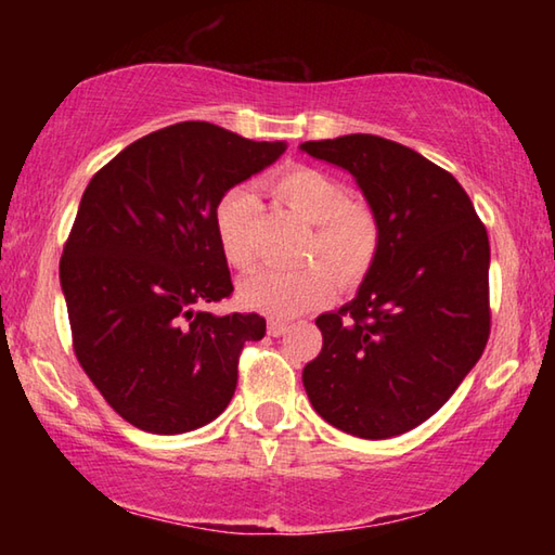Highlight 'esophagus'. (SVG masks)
Instances as JSON below:
<instances>
[{"label":"esophagus","mask_w":555,"mask_h":555,"mask_svg":"<svg viewBox=\"0 0 555 555\" xmlns=\"http://www.w3.org/2000/svg\"><path fill=\"white\" fill-rule=\"evenodd\" d=\"M286 331H288V325L284 321H274V318H271V321L267 323V333L271 337H281Z\"/></svg>","instance_id":"34e87169"}]
</instances>
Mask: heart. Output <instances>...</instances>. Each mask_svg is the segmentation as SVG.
Segmentation results:
<instances>
[{
  "instance_id": "b5f03b06",
  "label": "heart",
  "mask_w": 555,
  "mask_h": 555,
  "mask_svg": "<svg viewBox=\"0 0 555 555\" xmlns=\"http://www.w3.org/2000/svg\"><path fill=\"white\" fill-rule=\"evenodd\" d=\"M271 193L315 224L304 259H321L298 269H267L240 286V298L274 318H294L325 304L335 294V276L352 286L374 264L382 242L379 220L367 205L352 203L347 185L313 166H291L271 181ZM257 198L247 188H232L215 208V234L234 269L255 264ZM326 264L323 266L322 261Z\"/></svg>"
}]
</instances>
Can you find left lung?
Instances as JSON below:
<instances>
[{
	"instance_id": "obj_1",
	"label": "left lung",
	"mask_w": 555,
	"mask_h": 555,
	"mask_svg": "<svg viewBox=\"0 0 555 555\" xmlns=\"http://www.w3.org/2000/svg\"><path fill=\"white\" fill-rule=\"evenodd\" d=\"M354 176L382 242L357 298L315 318L323 347L304 367L313 409L382 440L428 421L490 337V240L453 176L374 134L300 144Z\"/></svg>"
}]
</instances>
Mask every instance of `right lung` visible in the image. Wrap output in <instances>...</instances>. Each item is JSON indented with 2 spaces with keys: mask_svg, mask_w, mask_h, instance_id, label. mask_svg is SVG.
Masks as SVG:
<instances>
[{
  "mask_svg": "<svg viewBox=\"0 0 555 555\" xmlns=\"http://www.w3.org/2000/svg\"><path fill=\"white\" fill-rule=\"evenodd\" d=\"M210 121L152 131L92 176L61 257L73 352L127 424L188 434L228 409L257 313L212 315L232 296L215 208L284 154Z\"/></svg>",
  "mask_w": 555,
  "mask_h": 555,
  "instance_id": "obj_1",
  "label": "right lung"
}]
</instances>
